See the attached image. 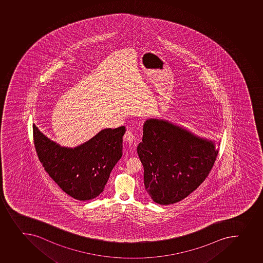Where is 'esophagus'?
<instances>
[{
  "instance_id": "1",
  "label": "esophagus",
  "mask_w": 263,
  "mask_h": 263,
  "mask_svg": "<svg viewBox=\"0 0 263 263\" xmlns=\"http://www.w3.org/2000/svg\"><path fill=\"white\" fill-rule=\"evenodd\" d=\"M125 139L127 143H133V142L135 141V136L133 134V132L127 130L125 134Z\"/></svg>"
}]
</instances>
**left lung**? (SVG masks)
<instances>
[{
    "label": "left lung",
    "instance_id": "1",
    "mask_svg": "<svg viewBox=\"0 0 263 263\" xmlns=\"http://www.w3.org/2000/svg\"><path fill=\"white\" fill-rule=\"evenodd\" d=\"M218 153L214 141L167 120H146L138 146L146 192L161 205L181 201L209 176Z\"/></svg>",
    "mask_w": 263,
    "mask_h": 263
}]
</instances>
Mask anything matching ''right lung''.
<instances>
[{
    "label": "right lung",
    "mask_w": 263,
    "mask_h": 263,
    "mask_svg": "<svg viewBox=\"0 0 263 263\" xmlns=\"http://www.w3.org/2000/svg\"><path fill=\"white\" fill-rule=\"evenodd\" d=\"M125 126L102 130L75 148L62 147L33 124L34 145L39 161L66 194L79 201L91 200L104 190L115 164L122 156Z\"/></svg>",
    "instance_id": "1"
}]
</instances>
